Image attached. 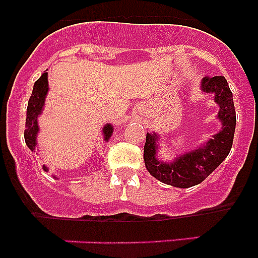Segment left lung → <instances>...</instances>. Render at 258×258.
Segmentation results:
<instances>
[{
	"label": "left lung",
	"instance_id": "8db88e82",
	"mask_svg": "<svg viewBox=\"0 0 258 258\" xmlns=\"http://www.w3.org/2000/svg\"><path fill=\"white\" fill-rule=\"evenodd\" d=\"M204 94H213V101L218 104L217 118L221 131L212 136L203 145L190 151L179 154L170 161L159 160L160 136L155 132L146 136L143 159L150 174L163 183L174 187L188 188L202 183L222 163L231 150L235 132L236 117L232 93L223 76L204 77L200 83Z\"/></svg>",
	"mask_w": 258,
	"mask_h": 258
}]
</instances>
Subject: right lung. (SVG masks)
Returning a JSON list of instances; mask_svg holds the SVG:
<instances>
[{
	"label": "right lung",
	"mask_w": 258,
	"mask_h": 258,
	"mask_svg": "<svg viewBox=\"0 0 258 258\" xmlns=\"http://www.w3.org/2000/svg\"><path fill=\"white\" fill-rule=\"evenodd\" d=\"M47 93H49V83H47V72L45 71L44 74L41 75L40 79L36 81L35 85H33L32 95L28 101V107H27L24 140H26V145L28 146V149L33 152L36 151V147H37V136L38 132H40V127H38V117H40V115L44 111ZM112 133L113 125L107 122L103 126V129H102L104 142H108ZM42 168H44L45 172L49 170V168L45 165Z\"/></svg>",
	"instance_id": "1"
}]
</instances>
